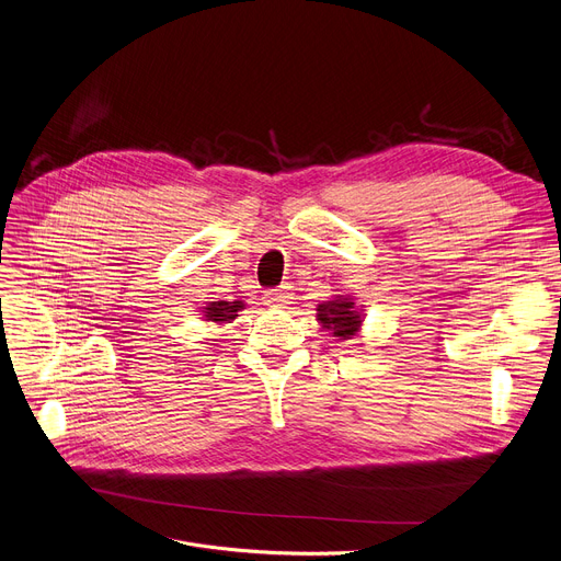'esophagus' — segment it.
Segmentation results:
<instances>
[{
	"label": "esophagus",
	"instance_id": "34e87169",
	"mask_svg": "<svg viewBox=\"0 0 561 561\" xmlns=\"http://www.w3.org/2000/svg\"><path fill=\"white\" fill-rule=\"evenodd\" d=\"M290 300H293V288H290V286H279V288L266 293V302H268L271 307H277V309L288 307Z\"/></svg>",
	"mask_w": 561,
	"mask_h": 561
}]
</instances>
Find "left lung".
Segmentation results:
<instances>
[{
  "mask_svg": "<svg viewBox=\"0 0 561 561\" xmlns=\"http://www.w3.org/2000/svg\"><path fill=\"white\" fill-rule=\"evenodd\" d=\"M316 318L322 329L331 331L333 339L350 341L360 331L365 320V309L356 305L352 295H333L331 300L320 302Z\"/></svg>",
  "mask_w": 561,
  "mask_h": 561,
  "instance_id": "1",
  "label": "left lung"
}]
</instances>
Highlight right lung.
<instances>
[{
	"instance_id": "right-lung-1",
	"label": "right lung",
	"mask_w": 561,
	"mask_h": 561,
	"mask_svg": "<svg viewBox=\"0 0 561 561\" xmlns=\"http://www.w3.org/2000/svg\"><path fill=\"white\" fill-rule=\"evenodd\" d=\"M245 309V302L243 300H218V302H207V307H203V318L207 322H214V324H228L232 322L239 311Z\"/></svg>"
}]
</instances>
